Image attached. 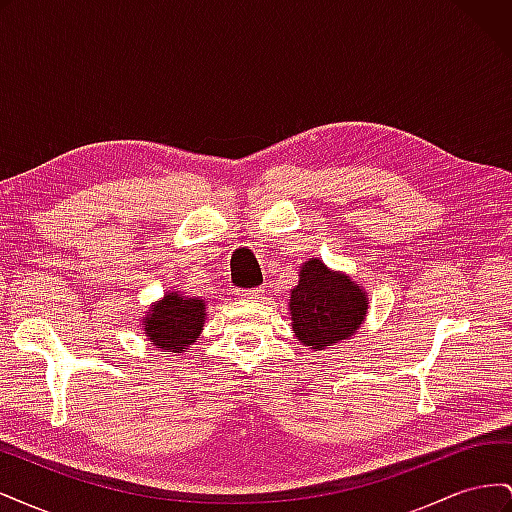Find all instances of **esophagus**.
Listing matches in <instances>:
<instances>
[{"instance_id": "1", "label": "esophagus", "mask_w": 512, "mask_h": 512, "mask_svg": "<svg viewBox=\"0 0 512 512\" xmlns=\"http://www.w3.org/2000/svg\"><path fill=\"white\" fill-rule=\"evenodd\" d=\"M237 297L241 301H260L262 297H265V290L262 288H239Z\"/></svg>"}]
</instances>
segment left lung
I'll return each instance as SVG.
<instances>
[{
	"label": "left lung",
	"mask_w": 512,
	"mask_h": 512,
	"mask_svg": "<svg viewBox=\"0 0 512 512\" xmlns=\"http://www.w3.org/2000/svg\"><path fill=\"white\" fill-rule=\"evenodd\" d=\"M367 312L363 290L320 260L301 267L299 286L290 294L292 329L299 342L322 350L356 333Z\"/></svg>",
	"instance_id": "8db88e82"
}]
</instances>
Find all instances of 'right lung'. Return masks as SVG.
I'll list each match as a JSON object with an SVG mask.
<instances>
[{
    "mask_svg": "<svg viewBox=\"0 0 512 512\" xmlns=\"http://www.w3.org/2000/svg\"><path fill=\"white\" fill-rule=\"evenodd\" d=\"M147 337L168 352H183L192 346L205 324V303L170 292L147 314Z\"/></svg>",
    "mask_w": 512,
    "mask_h": 512,
    "instance_id": "1",
    "label": "right lung"
}]
</instances>
